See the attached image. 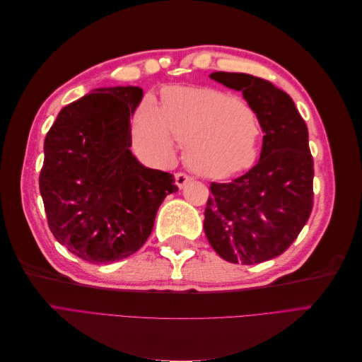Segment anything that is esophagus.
I'll return each instance as SVG.
<instances>
[{
    "instance_id": "1",
    "label": "esophagus",
    "mask_w": 362,
    "mask_h": 362,
    "mask_svg": "<svg viewBox=\"0 0 362 362\" xmlns=\"http://www.w3.org/2000/svg\"><path fill=\"white\" fill-rule=\"evenodd\" d=\"M190 180L192 178L189 177V175H185V173H177V175H175V184L178 185V189H182L184 185L187 184Z\"/></svg>"
}]
</instances>
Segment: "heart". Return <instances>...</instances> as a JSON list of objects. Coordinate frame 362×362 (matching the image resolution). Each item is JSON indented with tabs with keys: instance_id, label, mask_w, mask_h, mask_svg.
Segmentation results:
<instances>
[{
	"instance_id": "heart-1",
	"label": "heart",
	"mask_w": 362,
	"mask_h": 362,
	"mask_svg": "<svg viewBox=\"0 0 362 362\" xmlns=\"http://www.w3.org/2000/svg\"><path fill=\"white\" fill-rule=\"evenodd\" d=\"M133 141L140 154L168 163L185 144V160L199 175L223 178L254 166L261 127L252 108L235 96L206 87H177L164 107L141 103L133 117Z\"/></svg>"
}]
</instances>
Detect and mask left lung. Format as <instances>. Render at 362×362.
I'll use <instances>...</instances> for the list:
<instances>
[{"label":"left lung","mask_w":362,"mask_h":362,"mask_svg":"<svg viewBox=\"0 0 362 362\" xmlns=\"http://www.w3.org/2000/svg\"><path fill=\"white\" fill-rule=\"evenodd\" d=\"M210 78L243 93L264 136L254 168L231 182H211L204 231L223 259L258 264L286 252L311 214L308 128L291 98L270 81L222 71Z\"/></svg>","instance_id":"8db88e82"}]
</instances>
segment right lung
Segmentation results:
<instances>
[{
  "mask_svg": "<svg viewBox=\"0 0 362 362\" xmlns=\"http://www.w3.org/2000/svg\"><path fill=\"white\" fill-rule=\"evenodd\" d=\"M141 96L134 86L98 87L62 108L43 144L39 189L51 233L93 264L137 252L164 198L178 192L170 173L145 168L129 149Z\"/></svg>",
  "mask_w": 362,
  "mask_h": 362,
  "instance_id": "add662e5",
  "label": "right lung"
}]
</instances>
